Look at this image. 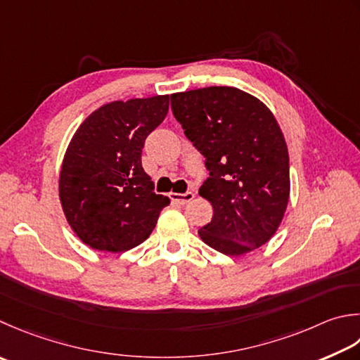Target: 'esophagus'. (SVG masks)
Wrapping results in <instances>:
<instances>
[{"mask_svg": "<svg viewBox=\"0 0 360 360\" xmlns=\"http://www.w3.org/2000/svg\"><path fill=\"white\" fill-rule=\"evenodd\" d=\"M170 198L179 204H187L195 198L193 192H186V193H170Z\"/></svg>", "mask_w": 360, "mask_h": 360, "instance_id": "obj_1", "label": "esophagus"}]
</instances>
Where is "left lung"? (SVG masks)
<instances>
[{"instance_id":"8db88e82","label":"left lung","mask_w":360,"mask_h":360,"mask_svg":"<svg viewBox=\"0 0 360 360\" xmlns=\"http://www.w3.org/2000/svg\"><path fill=\"white\" fill-rule=\"evenodd\" d=\"M172 110L206 159L198 193L214 217L198 231L201 240L228 256L265 245L290 195L287 145L270 109L240 89L214 86L173 94Z\"/></svg>"}]
</instances>
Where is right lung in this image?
Here are the masks:
<instances>
[{"instance_id": "1", "label": "right lung", "mask_w": 360, "mask_h": 360, "mask_svg": "<svg viewBox=\"0 0 360 360\" xmlns=\"http://www.w3.org/2000/svg\"><path fill=\"white\" fill-rule=\"evenodd\" d=\"M168 95L114 101L77 128L62 162L59 196L76 236L98 251L145 242L168 196L154 192L142 167L146 137L164 122Z\"/></svg>"}]
</instances>
